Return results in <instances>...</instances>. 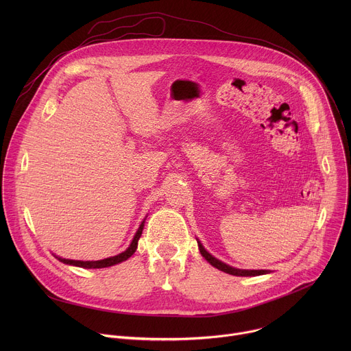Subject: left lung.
<instances>
[{"label":"left lung","mask_w":351,"mask_h":351,"mask_svg":"<svg viewBox=\"0 0 351 351\" xmlns=\"http://www.w3.org/2000/svg\"><path fill=\"white\" fill-rule=\"evenodd\" d=\"M198 248H199V253H202V256L215 268H218L219 271H223L229 275H234V276H258V275H264V274H268L269 271H265V269H253V271H247V269H236V268H232L226 264H223L222 261L217 260L215 257H213L210 253L206 252V248L202 245V243L198 241Z\"/></svg>","instance_id":"left-lung-1"}]
</instances>
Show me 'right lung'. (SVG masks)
<instances>
[{"mask_svg":"<svg viewBox=\"0 0 351 351\" xmlns=\"http://www.w3.org/2000/svg\"><path fill=\"white\" fill-rule=\"evenodd\" d=\"M143 226H144V222L140 225L137 233L134 234L130 245L126 248V252L115 256V257H110V258H106V260H99V261H75V260H65V258H58L60 261H62L64 264H68V265H75V267H80V268H107V267H111V265H115V264H119L122 261H126L129 257H132L136 252L137 248V241L141 236V232H143Z\"/></svg>","mask_w":351,"mask_h":351,"instance_id":"right-lung-1","label":"right lung"}]
</instances>
